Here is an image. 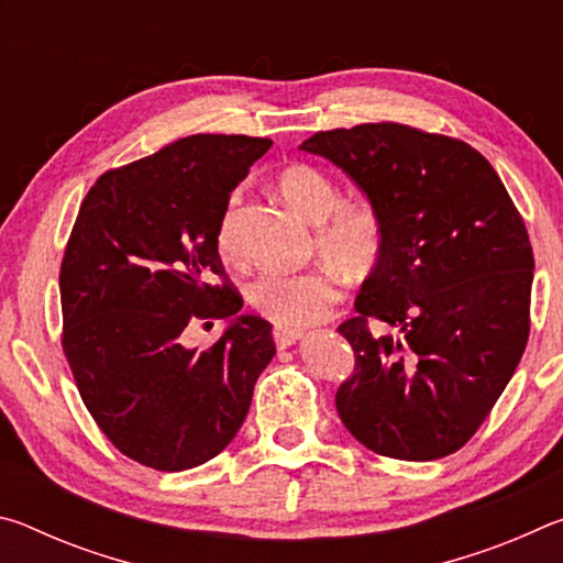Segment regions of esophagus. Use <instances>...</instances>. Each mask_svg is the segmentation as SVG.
Masks as SVG:
<instances>
[{
  "mask_svg": "<svg viewBox=\"0 0 563 563\" xmlns=\"http://www.w3.org/2000/svg\"><path fill=\"white\" fill-rule=\"evenodd\" d=\"M300 338H302V330H298V328H275L273 330V340L278 347H290L292 342Z\"/></svg>",
  "mask_w": 563,
  "mask_h": 563,
  "instance_id": "34e87169",
  "label": "esophagus"
}]
</instances>
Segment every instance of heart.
Masks as SVG:
<instances>
[{"label": "heart", "instance_id": "heart-1", "mask_svg": "<svg viewBox=\"0 0 563 563\" xmlns=\"http://www.w3.org/2000/svg\"><path fill=\"white\" fill-rule=\"evenodd\" d=\"M278 190L295 213L318 223L316 243L322 258L352 280L367 278L385 255V225L377 208L365 198H342L335 178L312 164L280 168ZM238 208L241 194L228 196L216 223V247L225 261L238 255ZM342 300L334 268L298 275H263L247 288V302L278 328H305L330 316Z\"/></svg>", "mask_w": 563, "mask_h": 563}]
</instances>
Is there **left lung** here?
<instances>
[{"label":"left lung","instance_id":"1","mask_svg":"<svg viewBox=\"0 0 563 563\" xmlns=\"http://www.w3.org/2000/svg\"><path fill=\"white\" fill-rule=\"evenodd\" d=\"M385 225V255L340 335L355 373L338 415L375 454L430 462L472 440L529 340L533 253L501 178L460 139L405 123L312 133ZM369 321L394 330L375 336Z\"/></svg>","mask_w":563,"mask_h":563}]
</instances>
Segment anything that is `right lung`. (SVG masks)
Instances as JSON below:
<instances>
[{
    "label": "right lung",
    "instance_id": "1",
    "mask_svg": "<svg viewBox=\"0 0 563 563\" xmlns=\"http://www.w3.org/2000/svg\"><path fill=\"white\" fill-rule=\"evenodd\" d=\"M271 146L241 133L178 139L99 176L76 216L59 273L64 355L99 430L151 470L221 454L275 355L271 322L238 316L243 298L216 247L228 196ZM228 317L211 349L183 345L190 321Z\"/></svg>",
    "mask_w": 563,
    "mask_h": 563
}]
</instances>
